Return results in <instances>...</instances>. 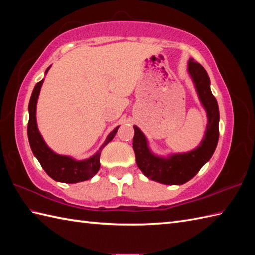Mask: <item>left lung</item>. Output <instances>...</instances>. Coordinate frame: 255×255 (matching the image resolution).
<instances>
[{"label": "left lung", "mask_w": 255, "mask_h": 255, "mask_svg": "<svg viewBox=\"0 0 255 255\" xmlns=\"http://www.w3.org/2000/svg\"><path fill=\"white\" fill-rule=\"evenodd\" d=\"M188 72L192 75L199 99L208 116L207 130L197 149L188 153L172 155L169 159L158 158L149 151L147 140L141 130L137 126H133L132 147L138 167L150 180L167 185H180L196 175L214 154L219 139V108L210 91L208 74L202 64L194 59L188 61Z\"/></svg>", "instance_id": "1"}]
</instances>
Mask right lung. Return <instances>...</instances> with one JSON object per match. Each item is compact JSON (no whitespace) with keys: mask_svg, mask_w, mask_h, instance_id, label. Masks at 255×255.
<instances>
[{"mask_svg":"<svg viewBox=\"0 0 255 255\" xmlns=\"http://www.w3.org/2000/svg\"><path fill=\"white\" fill-rule=\"evenodd\" d=\"M42 82H44V80L39 81V82L35 85L28 105L29 121L28 126H27V136H28L32 153H34L37 160L39 161L40 165L42 166V169L46 171L47 174L57 182L78 183L89 180V178L93 177L96 173L99 172L101 166L100 158L102 150L111 141V140H113L114 137H115L119 127H117L115 130H113L110 133V136L107 137L106 141L102 145L99 152L88 160L75 161L71 158H69V156L59 155L55 152H52V151L47 147L44 140H42L39 131H38L36 124V104Z\"/></svg>","mask_w":255,"mask_h":255,"instance_id":"right-lung-1","label":"right lung"}]
</instances>
